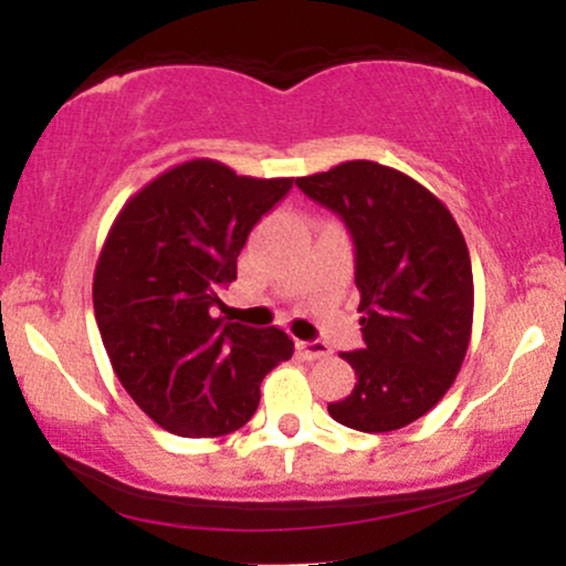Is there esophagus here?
Instances as JSON below:
<instances>
[{"label": "esophagus", "mask_w": 566, "mask_h": 566, "mask_svg": "<svg viewBox=\"0 0 566 566\" xmlns=\"http://www.w3.org/2000/svg\"><path fill=\"white\" fill-rule=\"evenodd\" d=\"M297 348H301L303 359H308V361H319L329 356L327 343H322V340H303V343H297Z\"/></svg>", "instance_id": "34e87169"}]
</instances>
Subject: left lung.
Returning a JSON list of instances; mask_svg holds the SVG:
<instances>
[{"label":"left lung","instance_id":"obj_1","mask_svg":"<svg viewBox=\"0 0 566 566\" xmlns=\"http://www.w3.org/2000/svg\"><path fill=\"white\" fill-rule=\"evenodd\" d=\"M297 188L348 226L365 348L340 354L356 386L327 405L337 423L386 433L423 418L450 391L473 327L463 231L423 184L369 159L305 175Z\"/></svg>","mask_w":566,"mask_h":566}]
</instances>
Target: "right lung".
Returning a JSON list of instances; mask_svg holds the SVG:
<instances>
[{
	"label": "right lung",
	"mask_w": 566,
	"mask_h": 566,
	"mask_svg": "<svg viewBox=\"0 0 566 566\" xmlns=\"http://www.w3.org/2000/svg\"><path fill=\"white\" fill-rule=\"evenodd\" d=\"M292 178H250L216 159H188L127 199L93 279L95 322L125 391L178 437L242 428L261 382L295 350L279 327L216 316L218 290Z\"/></svg>",
	"instance_id": "add662e5"
}]
</instances>
